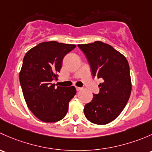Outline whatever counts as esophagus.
<instances>
[{"instance_id": "obj_1", "label": "esophagus", "mask_w": 152, "mask_h": 152, "mask_svg": "<svg viewBox=\"0 0 152 152\" xmlns=\"http://www.w3.org/2000/svg\"><path fill=\"white\" fill-rule=\"evenodd\" d=\"M82 88H80V87H76V90H77V91H81L82 90Z\"/></svg>"}]
</instances>
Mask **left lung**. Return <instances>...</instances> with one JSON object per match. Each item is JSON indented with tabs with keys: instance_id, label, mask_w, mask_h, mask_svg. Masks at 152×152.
Returning a JSON list of instances; mask_svg holds the SVG:
<instances>
[{
	"instance_id": "1",
	"label": "left lung",
	"mask_w": 152,
	"mask_h": 152,
	"mask_svg": "<svg viewBox=\"0 0 152 152\" xmlns=\"http://www.w3.org/2000/svg\"><path fill=\"white\" fill-rule=\"evenodd\" d=\"M77 46L86 57L93 77L103 80L99 93L93 94V99L84 107V114L91 122L107 124L119 115L130 96L129 64L122 54L102 42Z\"/></svg>"
}]
</instances>
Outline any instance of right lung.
Listing matches in <instances>:
<instances>
[{
    "instance_id": "obj_1",
    "label": "right lung",
    "mask_w": 152,
    "mask_h": 152,
    "mask_svg": "<svg viewBox=\"0 0 152 152\" xmlns=\"http://www.w3.org/2000/svg\"><path fill=\"white\" fill-rule=\"evenodd\" d=\"M75 45L42 42L27 52L20 73L23 96L30 110L44 122H56L65 117L69 102L76 94L75 86L55 88L64 57Z\"/></svg>"
}]
</instances>
